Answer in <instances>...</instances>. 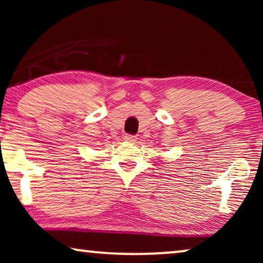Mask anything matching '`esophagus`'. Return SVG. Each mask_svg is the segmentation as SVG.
<instances>
[{
	"mask_svg": "<svg viewBox=\"0 0 263 263\" xmlns=\"http://www.w3.org/2000/svg\"><path fill=\"white\" fill-rule=\"evenodd\" d=\"M124 139H125V141H129V142H134L135 140H136V136H134V135H129V134H125Z\"/></svg>",
	"mask_w": 263,
	"mask_h": 263,
	"instance_id": "obj_1",
	"label": "esophagus"
}]
</instances>
